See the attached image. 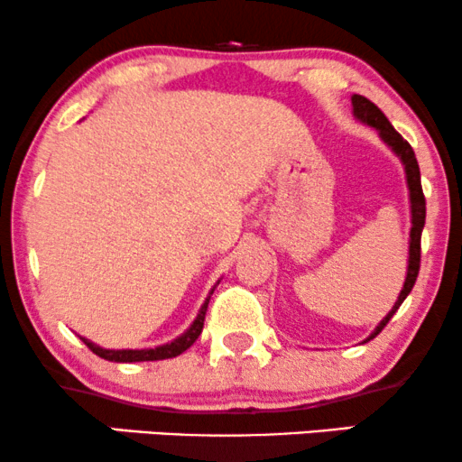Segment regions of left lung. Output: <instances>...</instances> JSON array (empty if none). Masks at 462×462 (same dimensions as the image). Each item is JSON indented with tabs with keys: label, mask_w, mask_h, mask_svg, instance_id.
Segmentation results:
<instances>
[{
	"label": "left lung",
	"mask_w": 462,
	"mask_h": 462,
	"mask_svg": "<svg viewBox=\"0 0 462 462\" xmlns=\"http://www.w3.org/2000/svg\"><path fill=\"white\" fill-rule=\"evenodd\" d=\"M351 105H353V116H356L357 122L366 124V126L374 128L381 136L385 145L390 147L392 152L401 158L402 167H405V175H407V188H409V203H411V233H409V263H407V278L405 284H402L401 293H398V300L392 306V310L381 319V323L374 328V332L368 336L366 340L374 338L381 329L388 326V321L392 315L398 310V306L405 301V298L411 293L415 278H418L420 272V240H422V229H424V220H426V199L422 192V181H420V167L418 161H415V153L411 150V145L402 139L401 134L396 133L394 126L388 122V117L381 113L377 105H373L368 98H364L360 94L351 96ZM364 340V343H366Z\"/></svg>",
	"instance_id": "1"
}]
</instances>
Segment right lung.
<instances>
[{
    "instance_id": "add662e5",
    "label": "right lung",
    "mask_w": 462,
    "mask_h": 462,
    "mask_svg": "<svg viewBox=\"0 0 462 462\" xmlns=\"http://www.w3.org/2000/svg\"><path fill=\"white\" fill-rule=\"evenodd\" d=\"M214 289H216V284H214ZM214 289L209 291L208 298H205L203 306L199 309L197 319L192 321V326L188 328L184 334L178 336L175 340H171V343H167V345L153 346V349H102V346L94 345L92 340L83 338V336H81V340L96 353V356L105 357V360H109V362H153V360H167V357H175V356H180V353H184L188 346H190L199 338V334H201L205 312H208V304H209V298H212Z\"/></svg>"
}]
</instances>
